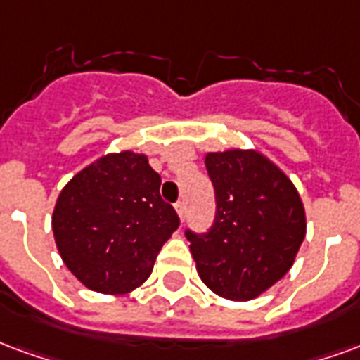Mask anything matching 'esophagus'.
I'll use <instances>...</instances> for the list:
<instances>
[{
    "mask_svg": "<svg viewBox=\"0 0 360 360\" xmlns=\"http://www.w3.org/2000/svg\"><path fill=\"white\" fill-rule=\"evenodd\" d=\"M175 212L179 215V219L183 221V217H185V202H177V204H175Z\"/></svg>",
    "mask_w": 360,
    "mask_h": 360,
    "instance_id": "34e87169",
    "label": "esophagus"
}]
</instances>
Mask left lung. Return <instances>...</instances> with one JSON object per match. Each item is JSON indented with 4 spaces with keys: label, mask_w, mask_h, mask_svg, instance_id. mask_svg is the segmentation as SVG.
Returning <instances> with one entry per match:
<instances>
[{
    "label": "left lung",
    "mask_w": 360,
    "mask_h": 360,
    "mask_svg": "<svg viewBox=\"0 0 360 360\" xmlns=\"http://www.w3.org/2000/svg\"><path fill=\"white\" fill-rule=\"evenodd\" d=\"M215 188L214 227L193 234L202 282L231 302H250L288 273L305 238V207L286 173L257 148L207 153Z\"/></svg>",
    "instance_id": "1"
}]
</instances>
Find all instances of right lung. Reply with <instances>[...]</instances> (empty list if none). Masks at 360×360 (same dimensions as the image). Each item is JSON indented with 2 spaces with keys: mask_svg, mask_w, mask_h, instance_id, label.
<instances>
[{
  "mask_svg": "<svg viewBox=\"0 0 360 360\" xmlns=\"http://www.w3.org/2000/svg\"><path fill=\"white\" fill-rule=\"evenodd\" d=\"M145 154H103L60 191L51 227L63 262L85 288L124 295L150 276L179 217L160 198Z\"/></svg>",
  "mask_w": 360,
  "mask_h": 360,
  "instance_id": "1",
  "label": "right lung"
}]
</instances>
